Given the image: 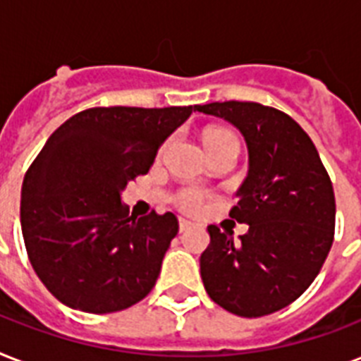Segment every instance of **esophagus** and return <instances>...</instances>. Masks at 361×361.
Segmentation results:
<instances>
[{"mask_svg": "<svg viewBox=\"0 0 361 361\" xmlns=\"http://www.w3.org/2000/svg\"><path fill=\"white\" fill-rule=\"evenodd\" d=\"M192 226V223L191 221H187V219H180V232H185V231H189V228H191Z\"/></svg>", "mask_w": 361, "mask_h": 361, "instance_id": "obj_1", "label": "esophagus"}]
</instances>
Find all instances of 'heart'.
Masks as SVG:
<instances>
[{
	"label": "heart",
	"instance_id": "heart-1",
	"mask_svg": "<svg viewBox=\"0 0 361 361\" xmlns=\"http://www.w3.org/2000/svg\"><path fill=\"white\" fill-rule=\"evenodd\" d=\"M225 140H236V136L226 129H209L206 130V135H204L206 147L217 146V144H221V142ZM204 200H206V192H204L202 189H198V187H185V189L178 195V204H180L183 209H187V212H197V209H200L202 208Z\"/></svg>",
	"mask_w": 361,
	"mask_h": 361
}]
</instances>
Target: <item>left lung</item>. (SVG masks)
Segmentation results:
<instances>
[{
    "mask_svg": "<svg viewBox=\"0 0 361 361\" xmlns=\"http://www.w3.org/2000/svg\"><path fill=\"white\" fill-rule=\"evenodd\" d=\"M198 112L223 118L245 138L247 178L231 217L249 225L234 241L209 225L200 257L208 296L238 317H264L290 305L319 275L336 231L330 176L305 130L290 116L258 103H209Z\"/></svg>",
    "mask_w": 361,
    "mask_h": 361,
    "instance_id": "left-lung-1",
    "label": "left lung"
}]
</instances>
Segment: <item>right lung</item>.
Returning a JSON list of instances; mask_svg holds the SVG:
<instances>
[{
    "label": "right lung",
    "mask_w": 361,
    "mask_h": 361,
    "mask_svg": "<svg viewBox=\"0 0 361 361\" xmlns=\"http://www.w3.org/2000/svg\"><path fill=\"white\" fill-rule=\"evenodd\" d=\"M192 110L87 109L50 135L25 172L20 225L31 266L59 302L104 314L149 294L178 219L130 215L121 191Z\"/></svg>",
    "instance_id": "1"
}]
</instances>
